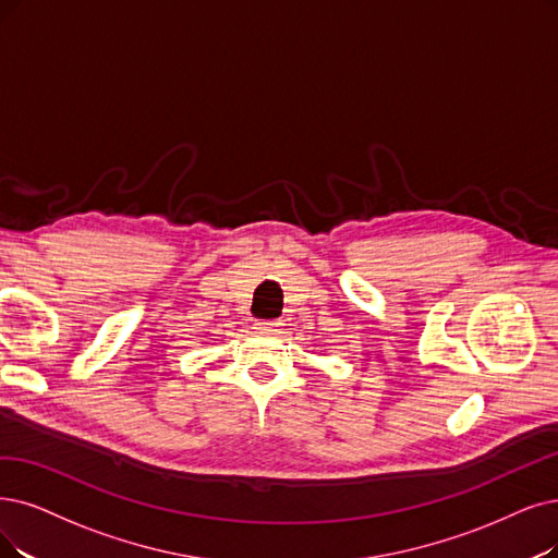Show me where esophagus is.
<instances>
[{"mask_svg":"<svg viewBox=\"0 0 558 558\" xmlns=\"http://www.w3.org/2000/svg\"><path fill=\"white\" fill-rule=\"evenodd\" d=\"M279 327H281L279 320H256V329L263 333H275L279 331Z\"/></svg>","mask_w":558,"mask_h":558,"instance_id":"obj_1","label":"esophagus"}]
</instances>
